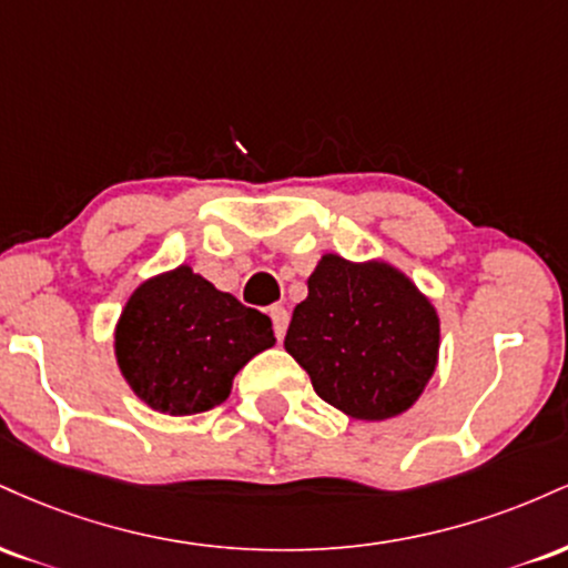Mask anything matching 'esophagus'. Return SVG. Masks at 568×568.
I'll use <instances>...</instances> for the list:
<instances>
[{"instance_id":"esophagus-1","label":"esophagus","mask_w":568,"mask_h":568,"mask_svg":"<svg viewBox=\"0 0 568 568\" xmlns=\"http://www.w3.org/2000/svg\"><path fill=\"white\" fill-rule=\"evenodd\" d=\"M270 317H272V323H275V336L280 338V342H283L285 331H288V323H291L288 310H285V306H280V304L270 306Z\"/></svg>"}]
</instances>
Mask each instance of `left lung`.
Segmentation results:
<instances>
[{
	"mask_svg": "<svg viewBox=\"0 0 568 568\" xmlns=\"http://www.w3.org/2000/svg\"><path fill=\"white\" fill-rule=\"evenodd\" d=\"M293 310L285 349L325 403L379 422L414 406L438 361L433 304L387 264L323 256Z\"/></svg>",
	"mask_w": 568,
	"mask_h": 568,
	"instance_id": "obj_1",
	"label": "left lung"
}]
</instances>
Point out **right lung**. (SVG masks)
<instances>
[{
	"mask_svg": "<svg viewBox=\"0 0 568 568\" xmlns=\"http://www.w3.org/2000/svg\"><path fill=\"white\" fill-rule=\"evenodd\" d=\"M272 321L189 266L146 280L122 310L116 361L133 393L171 416L211 410L232 379L272 347Z\"/></svg>",
	"mask_w": 568,
	"mask_h": 568,
	"instance_id": "right-lung-1",
	"label": "right lung"
}]
</instances>
